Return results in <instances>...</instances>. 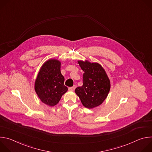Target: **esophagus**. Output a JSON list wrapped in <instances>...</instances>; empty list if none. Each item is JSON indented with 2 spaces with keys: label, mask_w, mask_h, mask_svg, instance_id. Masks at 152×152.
I'll list each match as a JSON object with an SVG mask.
<instances>
[{
  "label": "esophagus",
  "mask_w": 152,
  "mask_h": 152,
  "mask_svg": "<svg viewBox=\"0 0 152 152\" xmlns=\"http://www.w3.org/2000/svg\"><path fill=\"white\" fill-rule=\"evenodd\" d=\"M75 88H76V85H74L73 86H72V87H70V88H69V90L70 91H74V90H75Z\"/></svg>",
  "instance_id": "1"
}]
</instances>
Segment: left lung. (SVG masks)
I'll use <instances>...</instances> for the list:
<instances>
[{
  "label": "left lung",
  "mask_w": 152,
  "mask_h": 152,
  "mask_svg": "<svg viewBox=\"0 0 152 152\" xmlns=\"http://www.w3.org/2000/svg\"><path fill=\"white\" fill-rule=\"evenodd\" d=\"M83 75V85L77 87L76 94L82 104L89 109L101 104L110 90V80L104 70L98 63L79 61Z\"/></svg>",
  "instance_id": "obj_1"
}]
</instances>
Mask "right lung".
I'll use <instances>...</instances> for the list:
<instances>
[{"label": "right lung", "instance_id": "1", "mask_svg": "<svg viewBox=\"0 0 152 152\" xmlns=\"http://www.w3.org/2000/svg\"><path fill=\"white\" fill-rule=\"evenodd\" d=\"M61 62L49 59L42 65L35 83V90L44 103L56 105L68 88L64 84V77L61 73Z\"/></svg>", "mask_w": 152, "mask_h": 152}]
</instances>
